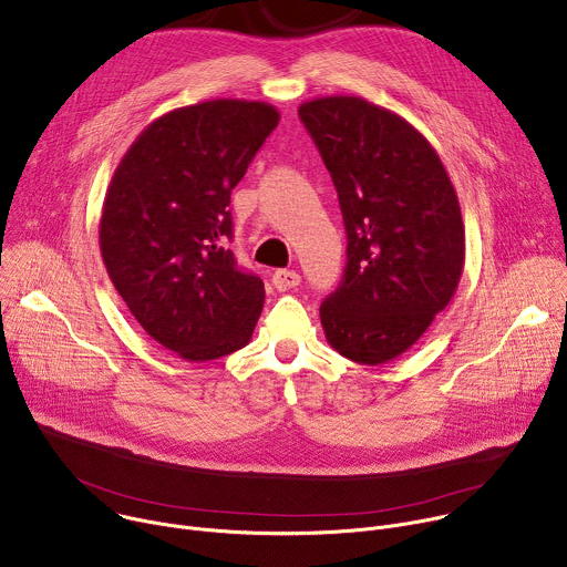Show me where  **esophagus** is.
<instances>
[{"instance_id":"obj_1","label":"esophagus","mask_w":567,"mask_h":567,"mask_svg":"<svg viewBox=\"0 0 567 567\" xmlns=\"http://www.w3.org/2000/svg\"><path fill=\"white\" fill-rule=\"evenodd\" d=\"M271 282H274V287H276L278 291H289V289H293V287L300 285V274H298V271H289V269H278V271L274 274Z\"/></svg>"}]
</instances>
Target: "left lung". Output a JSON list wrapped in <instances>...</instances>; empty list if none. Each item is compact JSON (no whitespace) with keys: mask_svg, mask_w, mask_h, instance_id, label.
Returning a JSON list of instances; mask_svg holds the SVG:
<instances>
[{"mask_svg":"<svg viewBox=\"0 0 567 567\" xmlns=\"http://www.w3.org/2000/svg\"><path fill=\"white\" fill-rule=\"evenodd\" d=\"M298 116L332 175L348 233L341 287L320 305L328 343L381 365L411 350L464 269L457 193L435 147L361 96L305 101Z\"/></svg>","mask_w":567,"mask_h":567,"instance_id":"left-lung-1","label":"left lung"}]
</instances>
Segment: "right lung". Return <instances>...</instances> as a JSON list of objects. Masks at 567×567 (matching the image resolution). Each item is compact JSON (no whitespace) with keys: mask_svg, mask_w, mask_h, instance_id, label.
Masks as SVG:
<instances>
[{"mask_svg":"<svg viewBox=\"0 0 567 567\" xmlns=\"http://www.w3.org/2000/svg\"><path fill=\"white\" fill-rule=\"evenodd\" d=\"M262 101L215 99L154 118L127 147L103 202L107 276L138 326L184 361L249 346L265 305L235 267L230 190L276 130Z\"/></svg>","mask_w":567,"mask_h":567,"instance_id":"obj_1","label":"right lung"}]
</instances>
